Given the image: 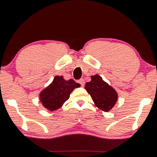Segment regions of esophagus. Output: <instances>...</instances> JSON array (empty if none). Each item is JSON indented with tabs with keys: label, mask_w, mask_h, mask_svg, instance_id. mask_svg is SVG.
<instances>
[{
	"label": "esophagus",
	"mask_w": 157,
	"mask_h": 157,
	"mask_svg": "<svg viewBox=\"0 0 157 157\" xmlns=\"http://www.w3.org/2000/svg\"><path fill=\"white\" fill-rule=\"evenodd\" d=\"M78 83H79V84H80L81 86H83V87H84V85H85V81H84V79H79V80H78Z\"/></svg>",
	"instance_id": "1"
}]
</instances>
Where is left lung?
<instances>
[{"label": "left lung", "mask_w": 157, "mask_h": 157, "mask_svg": "<svg viewBox=\"0 0 157 157\" xmlns=\"http://www.w3.org/2000/svg\"><path fill=\"white\" fill-rule=\"evenodd\" d=\"M91 79L90 82L86 84L85 89L90 94L96 106L108 112L117 101V93L98 74L91 76Z\"/></svg>", "instance_id": "obj_1"}]
</instances>
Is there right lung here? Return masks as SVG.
I'll list each match as a JSON object with an SVG mask.
<instances>
[{"mask_svg":"<svg viewBox=\"0 0 157 157\" xmlns=\"http://www.w3.org/2000/svg\"><path fill=\"white\" fill-rule=\"evenodd\" d=\"M80 86L73 79L66 81L63 76L56 75L51 84L40 92V100L48 111H55L67 101L73 90Z\"/></svg>","mask_w":157,"mask_h":157,"instance_id":"add662e5","label":"right lung"}]
</instances>
